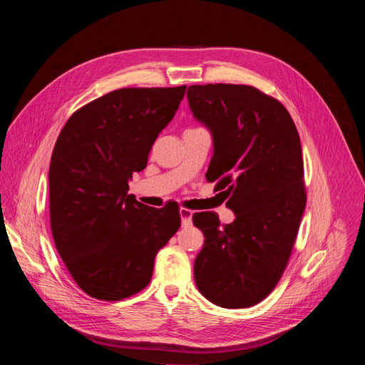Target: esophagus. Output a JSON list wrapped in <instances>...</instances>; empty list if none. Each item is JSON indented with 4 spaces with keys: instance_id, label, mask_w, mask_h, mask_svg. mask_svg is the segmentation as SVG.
<instances>
[{
    "instance_id": "obj_1",
    "label": "esophagus",
    "mask_w": 365,
    "mask_h": 365,
    "mask_svg": "<svg viewBox=\"0 0 365 365\" xmlns=\"http://www.w3.org/2000/svg\"><path fill=\"white\" fill-rule=\"evenodd\" d=\"M193 210L189 208H181L180 215H181V224L182 227H189L192 224V217H193Z\"/></svg>"
}]
</instances>
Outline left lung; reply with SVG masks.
<instances>
[{
	"label": "left lung",
	"instance_id": "obj_1",
	"mask_svg": "<svg viewBox=\"0 0 365 365\" xmlns=\"http://www.w3.org/2000/svg\"><path fill=\"white\" fill-rule=\"evenodd\" d=\"M193 115L213 134L205 178L227 193L236 219L193 215L204 233L195 282L212 303L251 307L267 298L289 262L306 207L302 145L292 117L277 98L250 85H192Z\"/></svg>",
	"mask_w": 365,
	"mask_h": 365
}]
</instances>
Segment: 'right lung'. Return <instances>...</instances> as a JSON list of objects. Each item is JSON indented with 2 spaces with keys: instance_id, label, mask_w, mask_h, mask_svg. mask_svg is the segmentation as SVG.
I'll list each match as a JSON object with an SVG mask.
<instances>
[{
  "instance_id": "obj_1",
  "label": "right lung",
  "mask_w": 365,
  "mask_h": 365,
  "mask_svg": "<svg viewBox=\"0 0 365 365\" xmlns=\"http://www.w3.org/2000/svg\"><path fill=\"white\" fill-rule=\"evenodd\" d=\"M173 88H120L68 118L53 149L50 227L79 288L118 302L145 289L157 252L181 227L180 208H153L128 195L160 132L185 94Z\"/></svg>"
}]
</instances>
